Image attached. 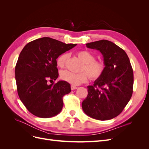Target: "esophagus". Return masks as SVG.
<instances>
[{
    "label": "esophagus",
    "mask_w": 149,
    "mask_h": 149,
    "mask_svg": "<svg viewBox=\"0 0 149 149\" xmlns=\"http://www.w3.org/2000/svg\"><path fill=\"white\" fill-rule=\"evenodd\" d=\"M77 88H78V87H76V86H74V85H71V90L76 89Z\"/></svg>",
    "instance_id": "esophagus-1"
}]
</instances>
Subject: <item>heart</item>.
Instances as JSON below:
<instances>
[{
  "mask_svg": "<svg viewBox=\"0 0 149 149\" xmlns=\"http://www.w3.org/2000/svg\"><path fill=\"white\" fill-rule=\"evenodd\" d=\"M78 57L83 63L82 71L75 73L68 70L61 71L60 77L65 81L74 85H79L87 81L89 78L95 80L101 77L106 68V64L101 60H94L95 58L92 53L88 51L81 50L76 53ZM68 54H63L58 58L56 60L57 66L60 68H64L68 59Z\"/></svg>",
  "mask_w": 149,
  "mask_h": 149,
  "instance_id": "obj_1",
  "label": "heart"
}]
</instances>
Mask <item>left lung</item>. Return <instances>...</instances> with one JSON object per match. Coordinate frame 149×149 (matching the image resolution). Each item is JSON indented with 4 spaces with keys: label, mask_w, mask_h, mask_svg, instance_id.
<instances>
[{
    "label": "left lung",
    "mask_w": 149,
    "mask_h": 149,
    "mask_svg": "<svg viewBox=\"0 0 149 149\" xmlns=\"http://www.w3.org/2000/svg\"><path fill=\"white\" fill-rule=\"evenodd\" d=\"M100 51L106 64L101 77L88 86V96L82 102L84 113L106 120L119 115L132 95L134 74L129 58L124 49L106 40L86 43Z\"/></svg>",
    "instance_id": "8db88e82"
}]
</instances>
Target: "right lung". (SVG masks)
<instances>
[{"label": "right lung", "mask_w": 149, "mask_h": 149, "mask_svg": "<svg viewBox=\"0 0 149 149\" xmlns=\"http://www.w3.org/2000/svg\"><path fill=\"white\" fill-rule=\"evenodd\" d=\"M76 44H66L57 40L43 37L27 43L20 52L15 70L20 100L31 114L49 118L61 112L63 97L71 92L65 81L48 84L58 77L56 59Z\"/></svg>", "instance_id": "1"}]
</instances>
